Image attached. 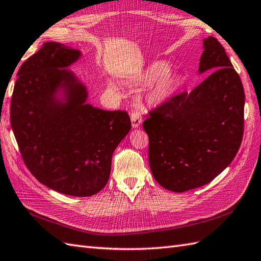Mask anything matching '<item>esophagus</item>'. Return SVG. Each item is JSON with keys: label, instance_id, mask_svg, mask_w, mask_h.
<instances>
[{"label": "esophagus", "instance_id": "obj_1", "mask_svg": "<svg viewBox=\"0 0 261 261\" xmlns=\"http://www.w3.org/2000/svg\"><path fill=\"white\" fill-rule=\"evenodd\" d=\"M131 122H132V128H139L142 123V117L138 111H132L131 113Z\"/></svg>", "mask_w": 261, "mask_h": 261}]
</instances>
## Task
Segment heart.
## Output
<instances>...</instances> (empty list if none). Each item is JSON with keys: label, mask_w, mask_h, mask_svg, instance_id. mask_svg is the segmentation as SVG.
I'll use <instances>...</instances> for the list:
<instances>
[{"label": "heart", "mask_w": 261, "mask_h": 261, "mask_svg": "<svg viewBox=\"0 0 261 261\" xmlns=\"http://www.w3.org/2000/svg\"><path fill=\"white\" fill-rule=\"evenodd\" d=\"M170 70V64L159 61L149 65L140 75V82L143 84L155 82L148 93L151 103L161 105L168 101L181 85V77Z\"/></svg>", "instance_id": "heart-1"}]
</instances>
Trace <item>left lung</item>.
<instances>
[{"mask_svg":"<svg viewBox=\"0 0 261 261\" xmlns=\"http://www.w3.org/2000/svg\"><path fill=\"white\" fill-rule=\"evenodd\" d=\"M199 73L190 93L181 92L149 112V163L156 182L182 193L213 181L242 144L245 92L242 80L215 37L203 41Z\"/></svg>","mask_w":261,"mask_h":261,"instance_id":"left-lung-1","label":"left lung"}]
</instances>
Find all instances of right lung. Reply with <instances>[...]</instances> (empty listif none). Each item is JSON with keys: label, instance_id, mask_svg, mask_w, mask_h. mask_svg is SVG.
I'll return each instance as SVG.
<instances>
[{"label": "right lung", "instance_id": "add662e5", "mask_svg": "<svg viewBox=\"0 0 261 261\" xmlns=\"http://www.w3.org/2000/svg\"><path fill=\"white\" fill-rule=\"evenodd\" d=\"M80 56L78 49L48 42L26 59L13 90L11 125L37 181L62 194L86 197L108 182L112 154L131 121L128 112L86 102V86L67 69Z\"/></svg>", "mask_w": 261, "mask_h": 261}]
</instances>
